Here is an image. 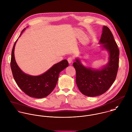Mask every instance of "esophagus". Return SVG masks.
Listing matches in <instances>:
<instances>
[{"mask_svg":"<svg viewBox=\"0 0 132 132\" xmlns=\"http://www.w3.org/2000/svg\"><path fill=\"white\" fill-rule=\"evenodd\" d=\"M67 61H68V63H69V64H70V63H72V61H73V58H72V57H69L68 58V59H67Z\"/></svg>","mask_w":132,"mask_h":132,"instance_id":"1","label":"esophagus"}]
</instances>
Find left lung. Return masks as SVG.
<instances>
[{"label": "left lung", "instance_id": "obj_1", "mask_svg": "<svg viewBox=\"0 0 132 132\" xmlns=\"http://www.w3.org/2000/svg\"><path fill=\"white\" fill-rule=\"evenodd\" d=\"M99 44L109 52V61L103 68L94 69L86 67L79 59H76L73 63L78 88L83 95L89 97L105 93L114 82L119 67V50L112 32L106 26L103 27Z\"/></svg>", "mask_w": 132, "mask_h": 132}]
</instances>
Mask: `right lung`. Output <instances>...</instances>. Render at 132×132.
Returning <instances> with one entry per match:
<instances>
[{
	"mask_svg": "<svg viewBox=\"0 0 132 132\" xmlns=\"http://www.w3.org/2000/svg\"><path fill=\"white\" fill-rule=\"evenodd\" d=\"M26 28L22 30L21 34ZM17 39L14 43L11 54V68L13 78L19 87L28 96L42 98L48 96L54 89L60 73L68 66V62L64 60L54 64L43 74L33 76L24 73L17 65L14 56V48Z\"/></svg>",
	"mask_w": 132,
	"mask_h": 132,
	"instance_id": "obj_1",
	"label": "right lung"
}]
</instances>
